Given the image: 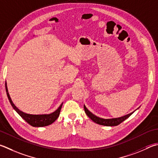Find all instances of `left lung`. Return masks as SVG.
<instances>
[{
    "mask_svg": "<svg viewBox=\"0 0 158 158\" xmlns=\"http://www.w3.org/2000/svg\"><path fill=\"white\" fill-rule=\"evenodd\" d=\"M84 110H85V114H86L89 118L93 120L94 123L98 124L99 125L106 126V127H114V126L119 125V124H121L122 122H124V120L128 118V117L134 113V112H133V113H131L130 114H126V115L123 116V117H117V118L104 119V118H101V117H99L96 115H94V114L92 113L90 110H88L85 105H84Z\"/></svg>",
    "mask_w": 158,
    "mask_h": 158,
    "instance_id": "left-lung-1",
    "label": "left lung"
}]
</instances>
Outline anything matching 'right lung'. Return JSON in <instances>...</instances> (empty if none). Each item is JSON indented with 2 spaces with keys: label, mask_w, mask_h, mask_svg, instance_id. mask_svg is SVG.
<instances>
[{
  "label": "right lung",
  "mask_w": 158,
  "mask_h": 158,
  "mask_svg": "<svg viewBox=\"0 0 158 158\" xmlns=\"http://www.w3.org/2000/svg\"><path fill=\"white\" fill-rule=\"evenodd\" d=\"M5 89H6L7 95L8 99H9V101L10 102L11 106H12L14 110L16 111V113H18L23 119L25 120L28 124H30L31 127H46V126L52 124V123L54 122H55L56 119L59 117L63 103L59 106V107L57 108L55 111L50 114H27V113H23V112L21 110H20L14 104L13 102L11 101V99L9 93H8L7 83H5Z\"/></svg>",
  "instance_id": "right-lung-1"
}]
</instances>
